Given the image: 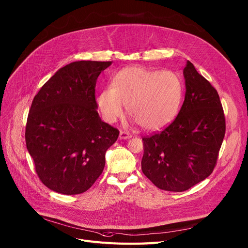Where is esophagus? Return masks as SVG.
<instances>
[{
	"label": "esophagus",
	"instance_id": "esophagus-1",
	"mask_svg": "<svg viewBox=\"0 0 248 248\" xmlns=\"http://www.w3.org/2000/svg\"><path fill=\"white\" fill-rule=\"evenodd\" d=\"M132 138V135L128 134L127 132H124V131H121L120 133V139L121 140H127V139H131Z\"/></svg>",
	"mask_w": 248,
	"mask_h": 248
}]
</instances>
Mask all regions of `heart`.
I'll use <instances>...</instances> for the list:
<instances>
[{"mask_svg":"<svg viewBox=\"0 0 248 248\" xmlns=\"http://www.w3.org/2000/svg\"><path fill=\"white\" fill-rule=\"evenodd\" d=\"M184 85L181 77L171 70L126 67L117 72L111 86L97 97L98 108L108 123H114L127 112L148 131H157L170 124L178 113Z\"/></svg>","mask_w":248,"mask_h":248,"instance_id":"b5f03b06","label":"heart"}]
</instances>
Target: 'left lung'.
I'll return each instance as SVG.
<instances>
[{
  "label": "left lung",
  "instance_id": "8db88e82",
  "mask_svg": "<svg viewBox=\"0 0 248 248\" xmlns=\"http://www.w3.org/2000/svg\"><path fill=\"white\" fill-rule=\"evenodd\" d=\"M185 99L162 132L142 138L141 171L158 188L186 191L213 172L226 124L217 90L187 61Z\"/></svg>",
  "mask_w": 248,
  "mask_h": 248
}]
</instances>
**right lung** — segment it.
I'll use <instances>...</instances> for the list:
<instances>
[{
  "label": "right lung",
  "instance_id": "1",
  "mask_svg": "<svg viewBox=\"0 0 248 248\" xmlns=\"http://www.w3.org/2000/svg\"><path fill=\"white\" fill-rule=\"evenodd\" d=\"M111 61H75L60 68L35 95L25 140L36 173L64 195L88 190L101 175L106 152L120 131L96 110L95 85Z\"/></svg>",
  "mask_w": 248,
  "mask_h": 248
}]
</instances>
